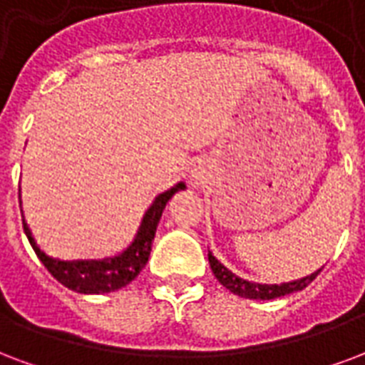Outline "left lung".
Listing matches in <instances>:
<instances>
[{
    "label": "left lung",
    "instance_id": "8db88e82",
    "mask_svg": "<svg viewBox=\"0 0 365 365\" xmlns=\"http://www.w3.org/2000/svg\"><path fill=\"white\" fill-rule=\"evenodd\" d=\"M207 259H210V267H212L213 275H215V279H217L219 283L223 284L225 289H229L232 294H238L240 298H250V300H273V298L287 297V294L304 290L317 275H319V271H322L317 269L316 273L302 277V279H298V281H290V283L262 284L252 283V281H246L242 277L235 275V273H232L229 267H225L210 250H207Z\"/></svg>",
    "mask_w": 365,
    "mask_h": 365
}]
</instances>
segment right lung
Masks as SVG:
<instances>
[{
  "instance_id": "1",
  "label": "right lung",
  "mask_w": 365,
  "mask_h": 365,
  "mask_svg": "<svg viewBox=\"0 0 365 365\" xmlns=\"http://www.w3.org/2000/svg\"><path fill=\"white\" fill-rule=\"evenodd\" d=\"M185 182L175 185L171 190L160 194L153 200V204L148 207V212L142 217V223L138 231L134 235L130 246L127 250L113 257H103V259H59V257L48 256L46 252L38 246V242L32 237L30 227L23 221L24 232L29 237L30 246L34 248L40 262L46 265V269L56 277L57 281L67 287V289L81 292V294H106V292H115V290L127 287L133 283L136 277L140 275L144 265L148 264V257L152 252V242L160 225L161 213L165 210L167 202L179 192L185 190ZM21 198V192H19Z\"/></svg>"
}]
</instances>
